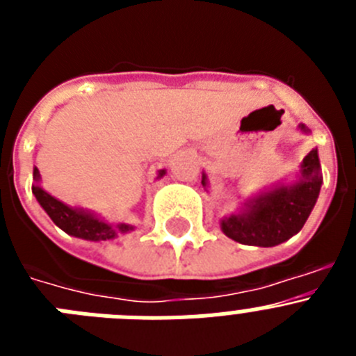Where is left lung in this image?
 Segmentation results:
<instances>
[{"label":"left lung","mask_w":356,"mask_h":356,"mask_svg":"<svg viewBox=\"0 0 356 356\" xmlns=\"http://www.w3.org/2000/svg\"><path fill=\"white\" fill-rule=\"evenodd\" d=\"M303 134H310L300 124ZM203 187H209V178L203 172ZM323 175L319 153L312 149L301 162L296 181H280L264 193L246 200L237 213L221 219V229L232 241L246 246L273 248L289 241L303 228L319 197Z\"/></svg>","instance_id":"left-lung-1"}]
</instances>
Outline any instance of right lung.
Returning a JSON list of instances; mask_svg holds the SVG:
<instances>
[{
	"label": "right lung",
	"instance_id": "right-lung-1",
	"mask_svg": "<svg viewBox=\"0 0 356 356\" xmlns=\"http://www.w3.org/2000/svg\"><path fill=\"white\" fill-rule=\"evenodd\" d=\"M165 175V169H160L156 178H162ZM33 180L35 184L31 185V193L37 197L39 205L42 207L44 212L51 217V221L55 222L60 229H64L67 235L72 237L85 238V241H110L119 235H124L134 229V226L127 225V222H119V225H110V222L103 221L102 217H97L96 213L90 210L78 209V207H69L62 203L60 200H56L49 193H46L40 187V172L39 169L33 168Z\"/></svg>",
	"mask_w": 356,
	"mask_h": 356
}]
</instances>
